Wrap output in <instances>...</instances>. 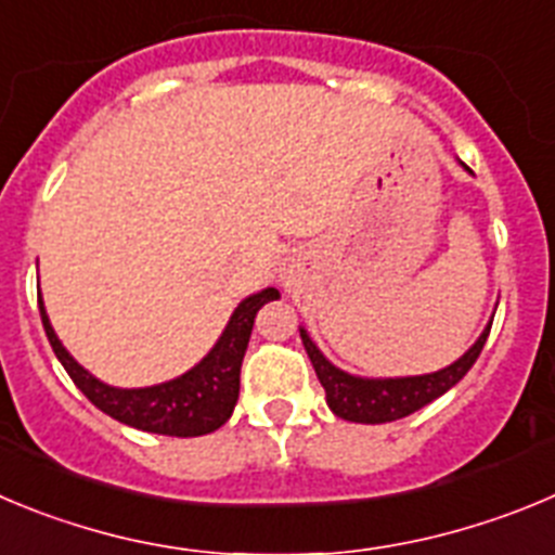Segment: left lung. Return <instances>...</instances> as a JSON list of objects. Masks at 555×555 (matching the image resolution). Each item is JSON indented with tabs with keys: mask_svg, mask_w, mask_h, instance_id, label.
<instances>
[{
	"mask_svg": "<svg viewBox=\"0 0 555 555\" xmlns=\"http://www.w3.org/2000/svg\"><path fill=\"white\" fill-rule=\"evenodd\" d=\"M492 322L487 324L485 333L479 335L474 347L467 349L456 363L449 369H440L435 374H421V377H396V379H365L352 377L347 371L335 369L319 347L311 340V335L299 330L305 344V352L311 358L317 377L322 383L324 393H327V404L338 418L354 421V424H388V421H399L413 415L415 410L435 401L437 396H443L446 390L454 388L462 377H465L476 358L481 354L490 335Z\"/></svg>",
	"mask_w": 555,
	"mask_h": 555,
	"instance_id": "1",
	"label": "left lung"
}]
</instances>
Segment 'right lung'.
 <instances>
[{
    "label": "right lung",
    "instance_id": "add662e5",
    "mask_svg": "<svg viewBox=\"0 0 555 555\" xmlns=\"http://www.w3.org/2000/svg\"><path fill=\"white\" fill-rule=\"evenodd\" d=\"M269 299H278V288H263L253 294L233 311L225 333L215 344V349L181 377L170 383L151 385V388H112L95 379L90 371L81 369L60 338L54 335L49 317H46L43 299L38 297L40 319H43L46 338L52 344L54 354L68 371L76 388L88 396L101 413L120 421L126 426H134L142 431L167 437H197L220 429L231 418L233 406L238 399V371H242L244 352L250 344L253 322L261 305Z\"/></svg>",
    "mask_w": 555,
    "mask_h": 555
}]
</instances>
